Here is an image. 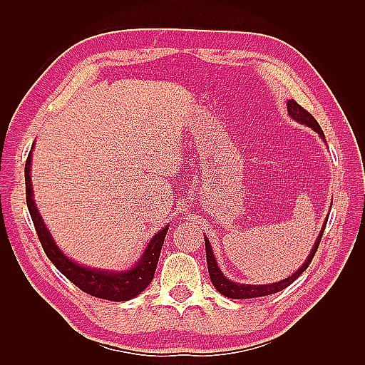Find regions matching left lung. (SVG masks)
Returning <instances> with one entry per match:
<instances>
[{"instance_id":"left-lung-1","label":"left lung","mask_w":365,"mask_h":365,"mask_svg":"<svg viewBox=\"0 0 365 365\" xmlns=\"http://www.w3.org/2000/svg\"><path fill=\"white\" fill-rule=\"evenodd\" d=\"M287 111H289V115H290L293 120H297L298 123H301V125H306L309 128H312L314 131H317V133L320 135V138L323 139V141L327 143V139H324L323 130L320 128L319 122L314 119V115L311 113H307L304 108L299 106L297 102H294L293 98L287 102ZM327 221H328V218L324 220L320 234H319V237H317L315 243L312 246V250H311V252H309L304 263H302V265L297 271H294L292 276L282 279V281L273 282V284L251 285V284H240V282L230 281V279H227L226 276H224L222 271L220 269L218 262H216V259H215V254H213V250H212V246H210V242H208V238L205 237L207 267H208V274H210L212 284L215 285V289L218 290L221 294H224V297L232 298V299H250V298H257V297H267V294H273V293H277V292L284 290L285 287H289L294 281V279H298L307 269V267L311 265L314 255H315L317 250H319V245H320V240L323 237V230H324V226H327Z\"/></svg>"}]
</instances>
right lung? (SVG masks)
<instances>
[{
	"label": "right lung",
	"mask_w": 365,
	"mask_h": 365,
	"mask_svg": "<svg viewBox=\"0 0 365 365\" xmlns=\"http://www.w3.org/2000/svg\"><path fill=\"white\" fill-rule=\"evenodd\" d=\"M33 149L34 144L31 147V152L28 155L25 165L26 204L31 218H33L34 222L37 237L41 240L46 257L54 263V267H56L68 281L73 282L83 292L92 294V297L108 301H128L138 297V294L144 289H147V285L152 282L160 259L163 242H165L169 226H165L152 237L139 260L133 267L125 271L91 268L81 265V263H76L59 250V246L53 240L48 227L45 226L41 212L37 210L36 200L33 197V182H31V158H33Z\"/></svg>",
	"instance_id": "right-lung-1"
}]
</instances>
